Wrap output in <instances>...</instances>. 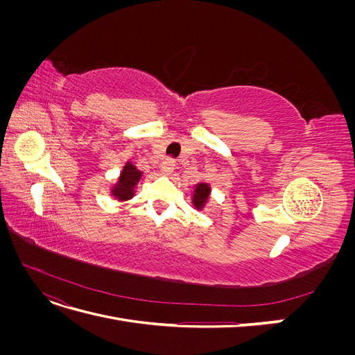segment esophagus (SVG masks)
<instances>
[{"instance_id":"1","label":"esophagus","mask_w":355,"mask_h":355,"mask_svg":"<svg viewBox=\"0 0 355 355\" xmlns=\"http://www.w3.org/2000/svg\"><path fill=\"white\" fill-rule=\"evenodd\" d=\"M175 167H176L175 161L173 159H167V161H164L163 164H161V173H163L164 176H170L175 171Z\"/></svg>"}]
</instances>
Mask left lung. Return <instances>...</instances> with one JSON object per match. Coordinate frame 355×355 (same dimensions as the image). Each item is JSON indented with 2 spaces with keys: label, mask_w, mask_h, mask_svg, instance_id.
<instances>
[{
  "label": "left lung",
  "mask_w": 355,
  "mask_h": 355,
  "mask_svg": "<svg viewBox=\"0 0 355 355\" xmlns=\"http://www.w3.org/2000/svg\"><path fill=\"white\" fill-rule=\"evenodd\" d=\"M211 196V187L207 182H198L194 187H192L191 192V204L192 207L198 211H202L207 207Z\"/></svg>",
  "instance_id": "1"
}]
</instances>
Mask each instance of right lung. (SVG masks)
<instances>
[{
    "label": "right lung",
    "instance_id": "add662e5",
    "mask_svg": "<svg viewBox=\"0 0 355 355\" xmlns=\"http://www.w3.org/2000/svg\"><path fill=\"white\" fill-rule=\"evenodd\" d=\"M144 176H145L144 171L139 170L130 159H127L120 171V175H118V178L111 185V189H110L111 197L120 202L132 200L136 194V188L139 185V182L144 179Z\"/></svg>",
    "mask_w": 355,
    "mask_h": 355
}]
</instances>
